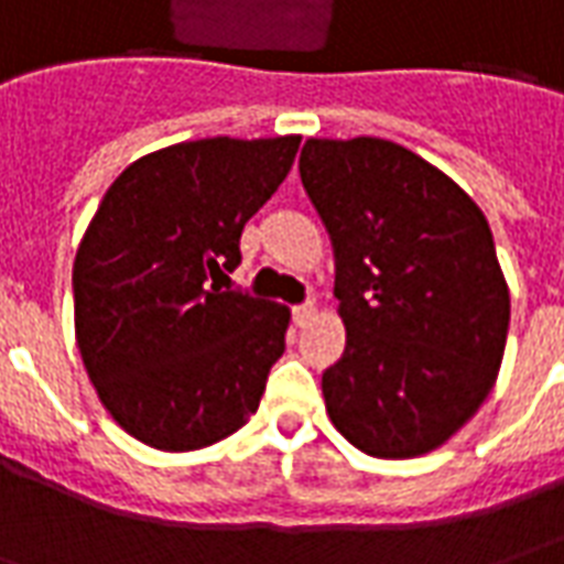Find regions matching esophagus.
Masks as SVG:
<instances>
[{"label": "esophagus", "instance_id": "esophagus-1", "mask_svg": "<svg viewBox=\"0 0 564 564\" xmlns=\"http://www.w3.org/2000/svg\"><path fill=\"white\" fill-rule=\"evenodd\" d=\"M314 314H317V307H314V302H305V305H295L293 307V323H295V326H307V323L314 319Z\"/></svg>", "mask_w": 564, "mask_h": 564}]
</instances>
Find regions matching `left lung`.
I'll list each match as a JSON object with an SVG mask.
<instances>
[{
	"mask_svg": "<svg viewBox=\"0 0 564 564\" xmlns=\"http://www.w3.org/2000/svg\"><path fill=\"white\" fill-rule=\"evenodd\" d=\"M299 174L335 250L344 356L323 371L332 423L380 459L441 447L492 390L510 295L471 196L387 139H307Z\"/></svg>",
	"mask_w": 564,
	"mask_h": 564,
	"instance_id": "1",
	"label": "left lung"
}]
</instances>
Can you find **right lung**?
Returning <instances> with one entry per match:
<instances>
[{"label":"right lung","instance_id":"right-lung-1","mask_svg":"<svg viewBox=\"0 0 564 564\" xmlns=\"http://www.w3.org/2000/svg\"><path fill=\"white\" fill-rule=\"evenodd\" d=\"M302 139H198L108 186L72 269L75 338L108 414L156 449H198L257 414L290 307L220 290L241 232Z\"/></svg>","mask_w":564,"mask_h":564}]
</instances>
